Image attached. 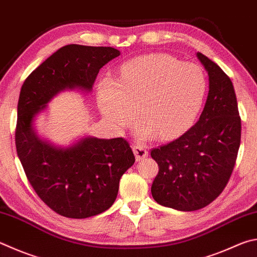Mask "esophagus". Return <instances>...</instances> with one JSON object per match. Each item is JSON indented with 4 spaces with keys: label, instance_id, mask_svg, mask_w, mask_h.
<instances>
[{
    "label": "esophagus",
    "instance_id": "esophagus-1",
    "mask_svg": "<svg viewBox=\"0 0 257 257\" xmlns=\"http://www.w3.org/2000/svg\"><path fill=\"white\" fill-rule=\"evenodd\" d=\"M134 154L136 156V161L139 162L148 156V151L144 145H136V146H134Z\"/></svg>",
    "mask_w": 257,
    "mask_h": 257
}]
</instances>
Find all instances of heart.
I'll return each mask as SVG.
<instances>
[{"mask_svg":"<svg viewBox=\"0 0 257 257\" xmlns=\"http://www.w3.org/2000/svg\"><path fill=\"white\" fill-rule=\"evenodd\" d=\"M208 83L202 69L166 54L146 55L124 63L119 80L97 84V104L116 129L133 122L136 109L143 121L137 135L172 139L192 127L201 111Z\"/></svg>","mask_w":257,"mask_h":257,"instance_id":"obj_1","label":"heart"}]
</instances>
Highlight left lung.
<instances>
[{
    "label": "left lung",
    "instance_id": "1",
    "mask_svg": "<svg viewBox=\"0 0 257 257\" xmlns=\"http://www.w3.org/2000/svg\"><path fill=\"white\" fill-rule=\"evenodd\" d=\"M197 57L209 76V92L201 115L180 138L151 156L158 164L152 185L157 203L180 211H194L211 203L227 185L240 145V116L234 85L216 63Z\"/></svg>",
    "mask_w": 257,
    "mask_h": 257
}]
</instances>
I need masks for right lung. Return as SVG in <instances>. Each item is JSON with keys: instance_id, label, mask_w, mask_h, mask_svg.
Instances as JSON below:
<instances>
[{"instance_id": "obj_1", "label": "right lung", "mask_w": 257, "mask_h": 257, "mask_svg": "<svg viewBox=\"0 0 257 257\" xmlns=\"http://www.w3.org/2000/svg\"><path fill=\"white\" fill-rule=\"evenodd\" d=\"M119 55L112 47L64 46L21 87L16 132L19 160L38 197L60 216L84 219L108 210L135 156L123 138L84 136L57 146L39 136L35 121L60 92H91L100 69Z\"/></svg>"}]
</instances>
